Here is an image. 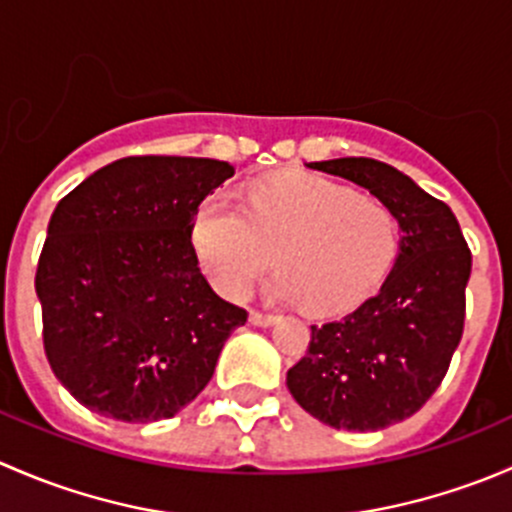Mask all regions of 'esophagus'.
Wrapping results in <instances>:
<instances>
[{
	"mask_svg": "<svg viewBox=\"0 0 512 512\" xmlns=\"http://www.w3.org/2000/svg\"><path fill=\"white\" fill-rule=\"evenodd\" d=\"M250 322L255 327H272L277 322L275 314H262V312H250Z\"/></svg>",
	"mask_w": 512,
	"mask_h": 512,
	"instance_id": "34e87169",
	"label": "esophagus"
}]
</instances>
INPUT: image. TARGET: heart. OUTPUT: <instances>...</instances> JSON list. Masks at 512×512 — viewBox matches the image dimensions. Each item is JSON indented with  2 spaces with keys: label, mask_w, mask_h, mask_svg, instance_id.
<instances>
[{
  "label": "heart",
  "mask_w": 512,
  "mask_h": 512,
  "mask_svg": "<svg viewBox=\"0 0 512 512\" xmlns=\"http://www.w3.org/2000/svg\"><path fill=\"white\" fill-rule=\"evenodd\" d=\"M193 242L210 282L245 299L275 265L270 294L314 314H339L369 297L399 247L394 215L319 175H277L252 185L242 208L227 193L203 200Z\"/></svg>",
  "instance_id": "obj_1"
}]
</instances>
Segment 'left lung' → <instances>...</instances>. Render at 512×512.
<instances>
[{
  "instance_id": "left-lung-1",
  "label": "left lung",
  "mask_w": 512,
  "mask_h": 512,
  "mask_svg": "<svg viewBox=\"0 0 512 512\" xmlns=\"http://www.w3.org/2000/svg\"><path fill=\"white\" fill-rule=\"evenodd\" d=\"M366 188L401 230L384 285L337 322L312 327L287 389L307 414L344 431H379L414 416L446 376L466 319L471 250L446 203L374 158L307 163Z\"/></svg>"
}]
</instances>
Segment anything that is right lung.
Wrapping results in <instances>:
<instances>
[{
	"mask_svg": "<svg viewBox=\"0 0 512 512\" xmlns=\"http://www.w3.org/2000/svg\"><path fill=\"white\" fill-rule=\"evenodd\" d=\"M235 168L215 158L113 160L59 200L36 267L51 371L126 423L170 418L213 379L245 309L198 267V205Z\"/></svg>",
	"mask_w": 512,
	"mask_h": 512,
	"instance_id": "1",
	"label": "right lung"
}]
</instances>
